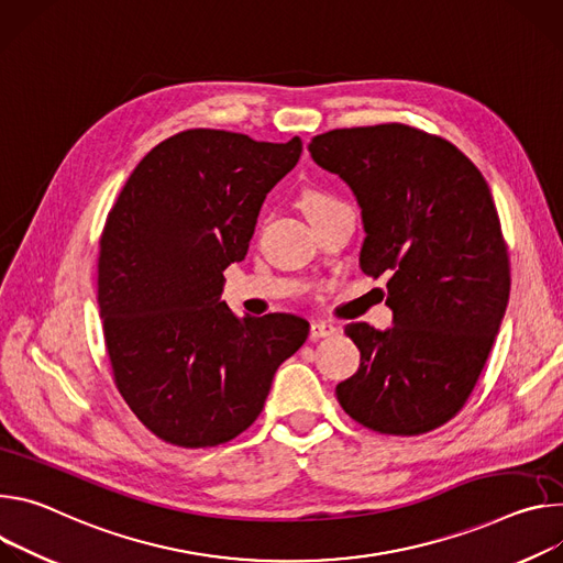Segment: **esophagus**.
Segmentation results:
<instances>
[{
    "mask_svg": "<svg viewBox=\"0 0 563 563\" xmlns=\"http://www.w3.org/2000/svg\"><path fill=\"white\" fill-rule=\"evenodd\" d=\"M338 333V327L331 322H313L310 324V340H322Z\"/></svg>",
    "mask_w": 563,
    "mask_h": 563,
    "instance_id": "obj_1",
    "label": "esophagus"
}]
</instances>
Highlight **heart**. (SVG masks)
I'll return each mask as SVG.
<instances>
[{
  "label": "heart",
  "mask_w": 563,
  "mask_h": 563,
  "mask_svg": "<svg viewBox=\"0 0 563 563\" xmlns=\"http://www.w3.org/2000/svg\"><path fill=\"white\" fill-rule=\"evenodd\" d=\"M301 203H303V210L310 214V212H316V210H320V208L331 206L333 199L327 197V195H322V192H306L303 199H301Z\"/></svg>",
  "instance_id": "1"
}]
</instances>
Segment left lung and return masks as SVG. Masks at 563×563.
Listing matches in <instances>:
<instances>
[{"label": "left lung", "instance_id": "8db88e82", "mask_svg": "<svg viewBox=\"0 0 563 563\" xmlns=\"http://www.w3.org/2000/svg\"><path fill=\"white\" fill-rule=\"evenodd\" d=\"M308 152L353 190L360 268L389 275L394 310L387 331L344 327L360 368L338 400L378 433H427L463 409L506 316L510 260L489 187L450 141L400 122L333 130Z\"/></svg>", "mask_w": 563, "mask_h": 563}]
</instances>
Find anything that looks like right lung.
<instances>
[{"label":"right lung","mask_w":563,"mask_h":563,"mask_svg":"<svg viewBox=\"0 0 563 563\" xmlns=\"http://www.w3.org/2000/svg\"><path fill=\"white\" fill-rule=\"evenodd\" d=\"M301 141L187 130L158 143L120 190L98 257L113 383L161 441L214 448L257 420L275 371L308 338L288 313L239 318L221 301L262 203Z\"/></svg>","instance_id":"right-lung-1"}]
</instances>
